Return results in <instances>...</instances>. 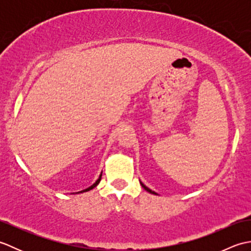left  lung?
Listing matches in <instances>:
<instances>
[{"label":"left lung","mask_w":251,"mask_h":251,"mask_svg":"<svg viewBox=\"0 0 251 251\" xmlns=\"http://www.w3.org/2000/svg\"><path fill=\"white\" fill-rule=\"evenodd\" d=\"M141 185H142V188H143V189H145V190H147L148 192H150V193H152V194H156V193H155V192H153L152 190H150V189H149V188H147V186H146L145 184H142V183H141Z\"/></svg>","instance_id":"obj_1"}]
</instances>
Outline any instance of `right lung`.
I'll return each instance as SVG.
<instances>
[{
    "label": "right lung",
    "mask_w": 251,
    "mask_h": 251,
    "mask_svg": "<svg viewBox=\"0 0 251 251\" xmlns=\"http://www.w3.org/2000/svg\"><path fill=\"white\" fill-rule=\"evenodd\" d=\"M100 180H101V176H100V177H99V179L97 180V181H96V182L92 185V186H89V188H87V189H85V190H83V191H81V192H78V193H83V192H87V191H89V190H92V189H94L95 188V186L96 185H97L99 182H100Z\"/></svg>",
    "instance_id": "1"
}]
</instances>
